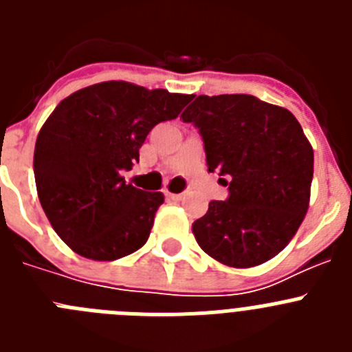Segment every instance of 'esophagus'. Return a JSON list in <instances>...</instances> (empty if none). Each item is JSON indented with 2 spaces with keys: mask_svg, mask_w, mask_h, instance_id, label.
I'll use <instances>...</instances> for the list:
<instances>
[{
  "mask_svg": "<svg viewBox=\"0 0 352 352\" xmlns=\"http://www.w3.org/2000/svg\"><path fill=\"white\" fill-rule=\"evenodd\" d=\"M166 197L170 199V201H182V199L185 197V194H174V192L166 190Z\"/></svg>",
  "mask_w": 352,
  "mask_h": 352,
  "instance_id": "34e87169",
  "label": "esophagus"
}]
</instances>
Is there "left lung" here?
Masks as SVG:
<instances>
[{"instance_id":"1","label":"left lung","mask_w":352,"mask_h":352,"mask_svg":"<svg viewBox=\"0 0 352 352\" xmlns=\"http://www.w3.org/2000/svg\"><path fill=\"white\" fill-rule=\"evenodd\" d=\"M182 118L203 135L208 170L230 179L227 201L192 223L199 247L231 268L273 259L310 203L314 149L294 114L252 95H199Z\"/></svg>"}]
</instances>
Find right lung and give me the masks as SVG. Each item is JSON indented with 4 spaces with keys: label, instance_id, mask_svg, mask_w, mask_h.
Returning a JSON list of instances; mask_svg holds the SVG:
<instances>
[{
    "label": "right lung",
    "instance_id": "obj_1",
    "mask_svg": "<svg viewBox=\"0 0 352 352\" xmlns=\"http://www.w3.org/2000/svg\"><path fill=\"white\" fill-rule=\"evenodd\" d=\"M194 95L105 80L72 93L40 129L33 169L56 234L93 261H114L148 241L162 192L125 183L121 170L160 121L178 118Z\"/></svg>",
    "mask_w": 352,
    "mask_h": 352
}]
</instances>
